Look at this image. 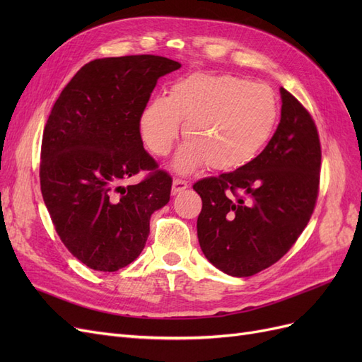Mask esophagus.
Segmentation results:
<instances>
[{
  "label": "esophagus",
  "instance_id": "obj_1",
  "mask_svg": "<svg viewBox=\"0 0 362 362\" xmlns=\"http://www.w3.org/2000/svg\"><path fill=\"white\" fill-rule=\"evenodd\" d=\"M187 187H189L187 181H184V180L177 178V180H173V182H172V193H173V194H177V193H180V192L185 190Z\"/></svg>",
  "mask_w": 362,
  "mask_h": 362
}]
</instances>
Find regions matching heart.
Instances as JSON below:
<instances>
[{"label":"heart","mask_w":362,"mask_h":362,"mask_svg":"<svg viewBox=\"0 0 362 362\" xmlns=\"http://www.w3.org/2000/svg\"><path fill=\"white\" fill-rule=\"evenodd\" d=\"M278 120L276 95L267 84L233 75L192 74L156 96L139 116V134L157 157H166L181 134L185 141L173 170L190 173L202 164L231 170L266 148Z\"/></svg>","instance_id":"1"}]
</instances>
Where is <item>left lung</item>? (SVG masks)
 <instances>
[{"mask_svg":"<svg viewBox=\"0 0 362 362\" xmlns=\"http://www.w3.org/2000/svg\"><path fill=\"white\" fill-rule=\"evenodd\" d=\"M281 122L258 157L193 185L202 198L198 238L205 258L243 278L270 267L296 243L319 193L322 151L310 113L284 87Z\"/></svg>","mask_w":362,"mask_h":362,"instance_id":"obj_1","label":"left lung"}]
</instances>
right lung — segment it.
<instances>
[{"label": "right lung", "instance_id": "add662e5", "mask_svg": "<svg viewBox=\"0 0 362 362\" xmlns=\"http://www.w3.org/2000/svg\"><path fill=\"white\" fill-rule=\"evenodd\" d=\"M181 63L160 56L96 59L74 75L43 129L40 190L71 254L98 272L133 262L146 245L149 221L170 199L172 178L156 170L139 116L160 76ZM152 170L135 185L122 182Z\"/></svg>", "mask_w": 362, "mask_h": 362}]
</instances>
